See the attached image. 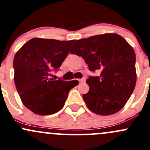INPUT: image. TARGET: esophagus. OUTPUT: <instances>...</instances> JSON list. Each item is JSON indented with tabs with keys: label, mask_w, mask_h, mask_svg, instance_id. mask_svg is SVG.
I'll return each instance as SVG.
<instances>
[{
	"label": "esophagus",
	"mask_w": 150,
	"mask_h": 150,
	"mask_svg": "<svg viewBox=\"0 0 150 150\" xmlns=\"http://www.w3.org/2000/svg\"><path fill=\"white\" fill-rule=\"evenodd\" d=\"M85 80H86V78H83L82 79H80V80H79V81H80V83H85Z\"/></svg>",
	"instance_id": "obj_1"
}]
</instances>
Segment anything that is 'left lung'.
<instances>
[{
	"label": "left lung",
	"mask_w": 150,
	"mask_h": 150,
	"mask_svg": "<svg viewBox=\"0 0 150 150\" xmlns=\"http://www.w3.org/2000/svg\"><path fill=\"white\" fill-rule=\"evenodd\" d=\"M70 53L83 57L91 71L101 70L100 77L86 80L90 89L83 98L88 109L100 115L120 111L136 85L132 47L118 34L105 33L77 40Z\"/></svg>",
	"instance_id": "left-lung-1"
}]
</instances>
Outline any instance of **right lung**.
Returning <instances> with one entry per match:
<instances>
[{
	"mask_svg": "<svg viewBox=\"0 0 150 150\" xmlns=\"http://www.w3.org/2000/svg\"><path fill=\"white\" fill-rule=\"evenodd\" d=\"M75 41L35 38L15 55V85L23 104L35 114L48 115L60 111L70 90L78 85V80H54L49 77L52 70L61 66Z\"/></svg>",
	"mask_w": 150,
	"mask_h": 150,
	"instance_id": "add662e5",
	"label": "right lung"
}]
</instances>
